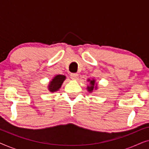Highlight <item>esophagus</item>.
I'll use <instances>...</instances> for the list:
<instances>
[{"label":"esophagus","instance_id":"1","mask_svg":"<svg viewBox=\"0 0 149 149\" xmlns=\"http://www.w3.org/2000/svg\"><path fill=\"white\" fill-rule=\"evenodd\" d=\"M70 77L72 80H77V79L79 78L78 74H76V73H71L70 74Z\"/></svg>","mask_w":149,"mask_h":149}]
</instances>
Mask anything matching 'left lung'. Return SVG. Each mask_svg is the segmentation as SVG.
Here are the masks:
<instances>
[{
    "label": "left lung",
    "mask_w": 149,
    "mask_h": 149,
    "mask_svg": "<svg viewBox=\"0 0 149 149\" xmlns=\"http://www.w3.org/2000/svg\"><path fill=\"white\" fill-rule=\"evenodd\" d=\"M87 81H89V84H90V85H89V86H87V91H89V92L91 93V92H92V91L94 90V89H97L96 85H95V79H92V80L88 79V80H87Z\"/></svg>",
    "instance_id": "obj_1"
}]
</instances>
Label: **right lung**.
Instances as JSON below:
<instances>
[{
  "label": "right lung",
  "instance_id": "add662e5",
  "mask_svg": "<svg viewBox=\"0 0 149 149\" xmlns=\"http://www.w3.org/2000/svg\"><path fill=\"white\" fill-rule=\"evenodd\" d=\"M65 79H66V77L64 75H56V77H54L52 81H50L49 85L48 86L49 90L51 92H55V91L59 90Z\"/></svg>",
  "mask_w": 149,
  "mask_h": 149
}]
</instances>
